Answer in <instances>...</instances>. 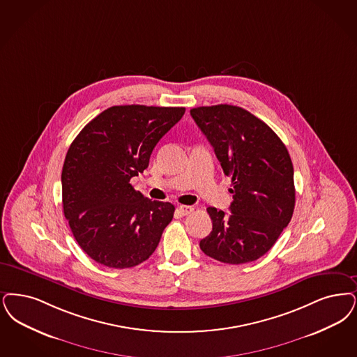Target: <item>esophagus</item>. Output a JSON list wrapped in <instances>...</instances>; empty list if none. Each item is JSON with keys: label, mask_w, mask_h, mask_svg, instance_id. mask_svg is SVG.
<instances>
[{"label": "esophagus", "mask_w": 357, "mask_h": 357, "mask_svg": "<svg viewBox=\"0 0 357 357\" xmlns=\"http://www.w3.org/2000/svg\"><path fill=\"white\" fill-rule=\"evenodd\" d=\"M178 210H179V213L182 215L191 214L194 211V208L191 206H179Z\"/></svg>", "instance_id": "1"}]
</instances>
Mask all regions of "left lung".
I'll use <instances>...</instances> for the list:
<instances>
[{"mask_svg":"<svg viewBox=\"0 0 357 357\" xmlns=\"http://www.w3.org/2000/svg\"><path fill=\"white\" fill-rule=\"evenodd\" d=\"M231 176V214L207 213L213 231L200 250L215 260L243 264L263 257L288 226L295 208L294 166L284 143L255 115L232 105L190 110Z\"/></svg>","mask_w":357,"mask_h":357,"instance_id":"obj_1","label":"left lung"}]
</instances>
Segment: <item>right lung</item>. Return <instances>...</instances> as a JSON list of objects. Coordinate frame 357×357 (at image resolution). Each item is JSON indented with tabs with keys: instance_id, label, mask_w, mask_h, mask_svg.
<instances>
[{
	"instance_id": "obj_1",
	"label": "right lung",
	"mask_w": 357,
	"mask_h": 357,
	"mask_svg": "<svg viewBox=\"0 0 357 357\" xmlns=\"http://www.w3.org/2000/svg\"><path fill=\"white\" fill-rule=\"evenodd\" d=\"M185 107L113 106L73 141L62 167V204L73 235L89 257L130 268L151 257L175 207L144 198L130 183L149 167L159 139Z\"/></svg>"
}]
</instances>
